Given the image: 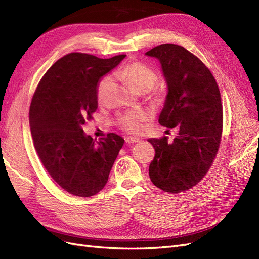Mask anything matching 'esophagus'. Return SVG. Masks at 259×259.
Masks as SVG:
<instances>
[{
  "mask_svg": "<svg viewBox=\"0 0 259 259\" xmlns=\"http://www.w3.org/2000/svg\"><path fill=\"white\" fill-rule=\"evenodd\" d=\"M125 142H126L127 144H134V143H139L140 139L137 138V137H132V136H130V137L125 138Z\"/></svg>",
  "mask_w": 259,
  "mask_h": 259,
  "instance_id": "obj_1",
  "label": "esophagus"
}]
</instances>
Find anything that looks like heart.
<instances>
[{
    "label": "heart",
    "mask_w": 259,
    "mask_h": 259,
    "mask_svg": "<svg viewBox=\"0 0 259 259\" xmlns=\"http://www.w3.org/2000/svg\"><path fill=\"white\" fill-rule=\"evenodd\" d=\"M116 75L126 81L135 91H148L151 89L156 81V74L151 68L139 61L130 62L116 72ZM110 83V77H104L98 84L97 96L99 99L104 97L107 86ZM147 114L144 111H130L120 116L121 126L132 133H137L142 130L143 122Z\"/></svg>",
    "instance_id": "obj_1"
}]
</instances>
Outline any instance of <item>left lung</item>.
<instances>
[{"mask_svg": "<svg viewBox=\"0 0 259 259\" xmlns=\"http://www.w3.org/2000/svg\"><path fill=\"white\" fill-rule=\"evenodd\" d=\"M145 55L160 61L167 85L159 123L178 130L173 142L148 139L155 150L149 176L163 191L179 193L197 185L215 159L223 131L221 93L205 65L183 46L161 44Z\"/></svg>", "mask_w": 259, "mask_h": 259, "instance_id": "1", "label": "left lung"}]
</instances>
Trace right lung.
<instances>
[{
	"instance_id": "obj_1",
	"label": "right lung",
	"mask_w": 259,
	"mask_h": 259,
	"mask_svg": "<svg viewBox=\"0 0 259 259\" xmlns=\"http://www.w3.org/2000/svg\"><path fill=\"white\" fill-rule=\"evenodd\" d=\"M71 53L57 60L38 83L30 106L35 150L62 189L89 198L106 186L124 139L110 133L99 142L82 126L96 111L97 84L125 58Z\"/></svg>"
}]
</instances>
